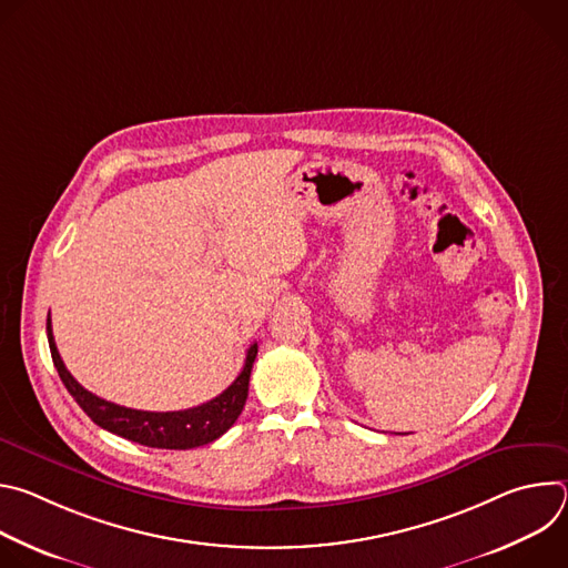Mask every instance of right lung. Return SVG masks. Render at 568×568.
I'll return each instance as SVG.
<instances>
[{"label": "right lung", "mask_w": 568, "mask_h": 568, "mask_svg": "<svg viewBox=\"0 0 568 568\" xmlns=\"http://www.w3.org/2000/svg\"><path fill=\"white\" fill-rule=\"evenodd\" d=\"M47 339H49L53 366L58 368V375L67 386V390L71 393V397L78 402V407L83 409L99 427L121 438H128L132 443L156 447V449H193L220 438L237 420V416L242 414V407H245L254 359L258 355V344H252L247 351L245 366H242L233 384L224 388L217 397L200 404V407L184 409V412H139V409H128V407H121V404L108 402L90 393L85 386H80L73 379V375L67 371L55 348L51 318H47Z\"/></svg>", "instance_id": "obj_1"}]
</instances>
